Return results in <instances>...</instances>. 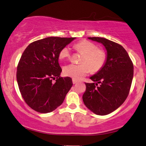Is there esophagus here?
Instances as JSON below:
<instances>
[{
	"mask_svg": "<svg viewBox=\"0 0 146 146\" xmlns=\"http://www.w3.org/2000/svg\"><path fill=\"white\" fill-rule=\"evenodd\" d=\"M72 83H73V84H76L78 83V81L77 80H72Z\"/></svg>",
	"mask_w": 146,
	"mask_h": 146,
	"instance_id": "obj_1",
	"label": "esophagus"
}]
</instances>
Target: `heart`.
<instances>
[{"label": "heart", "instance_id": "b5f03b06", "mask_svg": "<svg viewBox=\"0 0 146 146\" xmlns=\"http://www.w3.org/2000/svg\"><path fill=\"white\" fill-rule=\"evenodd\" d=\"M74 48L84 54L81 63L77 65L70 63L64 66V74L74 80H79L88 75L91 72H98L104 66L106 60L105 51L101 48H98L95 43L88 40H83L78 42L74 45ZM71 56L70 48L68 46L63 47L59 54L60 59L69 58Z\"/></svg>", "mask_w": 146, "mask_h": 146}]
</instances>
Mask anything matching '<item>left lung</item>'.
<instances>
[{
  "mask_svg": "<svg viewBox=\"0 0 146 146\" xmlns=\"http://www.w3.org/2000/svg\"><path fill=\"white\" fill-rule=\"evenodd\" d=\"M88 39L101 43L106 48L107 57L101 70L90 78L96 83H85L83 101L94 113L105 115L117 110L126 99L133 77V64L119 43L100 37Z\"/></svg>",
  "mask_w": 146,
  "mask_h": 146,
  "instance_id": "left-lung-1",
  "label": "left lung"
}]
</instances>
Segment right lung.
<instances>
[{"label":"right lung","mask_w":146,"mask_h":146,"mask_svg":"<svg viewBox=\"0 0 146 146\" xmlns=\"http://www.w3.org/2000/svg\"><path fill=\"white\" fill-rule=\"evenodd\" d=\"M75 38L47 37L30 43L23 52L17 83L23 99L34 110L49 113L63 103L73 83L70 78L60 76L59 54Z\"/></svg>","instance_id":"right-lung-1"}]
</instances>
